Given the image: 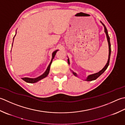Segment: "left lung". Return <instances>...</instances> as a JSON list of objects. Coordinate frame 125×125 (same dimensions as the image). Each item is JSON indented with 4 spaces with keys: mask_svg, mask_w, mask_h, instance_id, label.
<instances>
[{
    "mask_svg": "<svg viewBox=\"0 0 125 125\" xmlns=\"http://www.w3.org/2000/svg\"><path fill=\"white\" fill-rule=\"evenodd\" d=\"M101 22V24H103V25L104 27V29H105V32L106 34V37H107V41H108V47H109V54H108V59L107 61V62L106 64V65L105 66V67H104L103 69H102L101 71H99V72L98 73H96L94 74H91L90 75H88L87 78H86V79L85 80L86 81H92V80H95L96 79H97L99 76L101 75L102 74H103L104 72H105V70L107 68L108 66L109 65V60H110V57H111V43H110V39H109V37L108 35V31H107V30L106 27L105 26V25H104L103 22L101 21H100ZM67 62H68V64H70V60L69 59H67ZM73 74L76 77H77V74H76V73L72 72Z\"/></svg>",
    "mask_w": 125,
    "mask_h": 125,
    "instance_id": "obj_1",
    "label": "left lung"
}]
</instances>
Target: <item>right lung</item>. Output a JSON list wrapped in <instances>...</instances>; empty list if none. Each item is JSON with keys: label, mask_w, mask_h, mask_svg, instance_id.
I'll return each mask as SVG.
<instances>
[{"label": "right lung", "mask_w": 125, "mask_h": 125, "mask_svg": "<svg viewBox=\"0 0 125 125\" xmlns=\"http://www.w3.org/2000/svg\"><path fill=\"white\" fill-rule=\"evenodd\" d=\"M17 33V32H16ZM16 35H14V37L16 36ZM14 37H13V40H14ZM13 45V44H12ZM58 51V50L55 51L53 52L52 53V58L51 59V62L50 63L49 65L48 66V67L47 68L45 72L42 74V75H41L40 76H39V77H38L37 78H21L22 80H24L25 81H26V83H37L38 82V81H39V80L45 78V77H46L48 75V73H49V72H50V66H51V63L52 62V60L53 59H54V58L55 57V55L56 54V53L57 52V51Z\"/></svg>", "instance_id": "add662e5"}]
</instances>
